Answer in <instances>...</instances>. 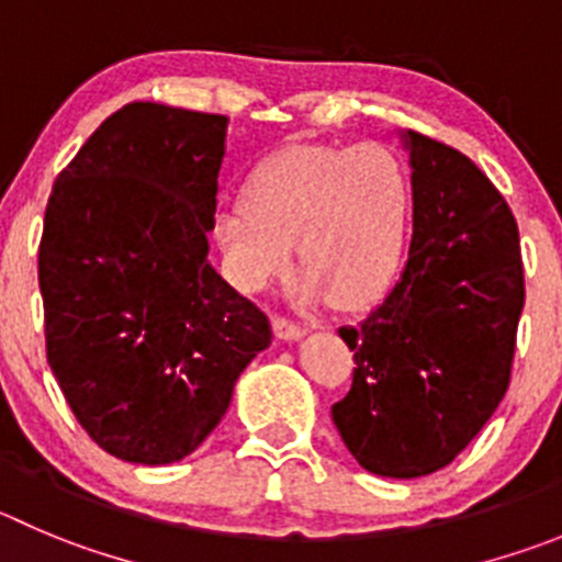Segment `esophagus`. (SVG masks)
<instances>
[{
	"instance_id": "34e87169",
	"label": "esophagus",
	"mask_w": 562,
	"mask_h": 562,
	"mask_svg": "<svg viewBox=\"0 0 562 562\" xmlns=\"http://www.w3.org/2000/svg\"><path fill=\"white\" fill-rule=\"evenodd\" d=\"M271 327H274L277 338H282V340H296L305 335V327H302V324L291 322V318H285V316L271 318Z\"/></svg>"
}]
</instances>
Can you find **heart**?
<instances>
[{
	"label": "heart",
	"instance_id": "1",
	"mask_svg": "<svg viewBox=\"0 0 562 562\" xmlns=\"http://www.w3.org/2000/svg\"><path fill=\"white\" fill-rule=\"evenodd\" d=\"M413 224V177L385 144H299L251 171L246 199L216 216L229 280L263 291L291 263L302 266L307 299L369 305L391 288Z\"/></svg>",
	"mask_w": 562,
	"mask_h": 562
}]
</instances>
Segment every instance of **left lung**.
I'll return each mask as SVG.
<instances>
[{
  "label": "left lung",
  "mask_w": 562,
  "mask_h": 562,
  "mask_svg": "<svg viewBox=\"0 0 562 562\" xmlns=\"http://www.w3.org/2000/svg\"><path fill=\"white\" fill-rule=\"evenodd\" d=\"M413 240L402 277L358 324L352 387L333 405L371 474L413 480L452 463L510 385L524 263L510 204L454 146L407 130Z\"/></svg>",
  "instance_id": "1"
}]
</instances>
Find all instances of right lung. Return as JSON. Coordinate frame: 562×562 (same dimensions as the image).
Segmentation results:
<instances>
[{
	"instance_id": "add662e5",
	"label": "right lung",
	"mask_w": 562,
	"mask_h": 562,
	"mask_svg": "<svg viewBox=\"0 0 562 562\" xmlns=\"http://www.w3.org/2000/svg\"><path fill=\"white\" fill-rule=\"evenodd\" d=\"M227 115L130 102L57 175L38 246L46 360L93 443L182 460L227 413L269 316L207 263Z\"/></svg>"
}]
</instances>
